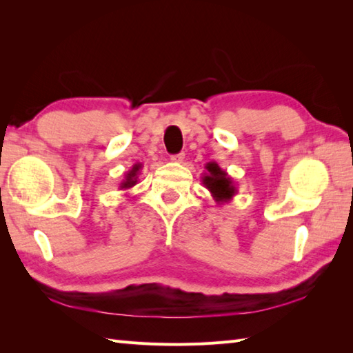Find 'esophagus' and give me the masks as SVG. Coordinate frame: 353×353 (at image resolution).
<instances>
[{"label":"esophagus","instance_id":"1","mask_svg":"<svg viewBox=\"0 0 353 353\" xmlns=\"http://www.w3.org/2000/svg\"><path fill=\"white\" fill-rule=\"evenodd\" d=\"M183 159H185V153H179V154L171 156V162H176V163H182Z\"/></svg>","mask_w":353,"mask_h":353}]
</instances>
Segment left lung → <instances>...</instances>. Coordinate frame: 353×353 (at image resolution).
Instances as JSON below:
<instances>
[{
    "instance_id": "1",
    "label": "left lung",
    "mask_w": 353,
    "mask_h": 353,
    "mask_svg": "<svg viewBox=\"0 0 353 353\" xmlns=\"http://www.w3.org/2000/svg\"><path fill=\"white\" fill-rule=\"evenodd\" d=\"M205 168L206 172H203L201 183H203L205 188L211 192V196L216 201V205L229 203L238 192L234 179H232L226 171L221 170L220 165L216 162H208Z\"/></svg>"
}]
</instances>
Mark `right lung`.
<instances>
[{
	"label": "right lung",
	"instance_id": "right-lung-1",
	"mask_svg": "<svg viewBox=\"0 0 353 353\" xmlns=\"http://www.w3.org/2000/svg\"><path fill=\"white\" fill-rule=\"evenodd\" d=\"M141 170H142V163H134L132 170L124 176L123 182L119 183V190L125 191V190L133 188V186L138 183V176L141 174Z\"/></svg>",
	"mask_w": 353,
	"mask_h": 353
}]
</instances>
